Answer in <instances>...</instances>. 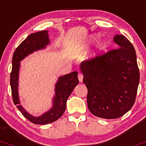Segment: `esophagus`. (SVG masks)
<instances>
[{
  "label": "esophagus",
  "mask_w": 146,
  "mask_h": 146,
  "mask_svg": "<svg viewBox=\"0 0 146 146\" xmlns=\"http://www.w3.org/2000/svg\"><path fill=\"white\" fill-rule=\"evenodd\" d=\"M83 77H84V75H83L82 73H78V78H79V80L80 82H82L83 81Z\"/></svg>",
  "instance_id": "obj_1"
}]
</instances>
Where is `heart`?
I'll return each instance as SVG.
<instances>
[{
    "label": "heart",
    "mask_w": 146,
    "mask_h": 146,
    "mask_svg": "<svg viewBox=\"0 0 146 146\" xmlns=\"http://www.w3.org/2000/svg\"><path fill=\"white\" fill-rule=\"evenodd\" d=\"M99 48H101V49H102V48H104V44H100V46H99Z\"/></svg>",
    "instance_id": "obj_1"
}]
</instances>
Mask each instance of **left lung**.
<instances>
[{
	"instance_id": "8db88e82",
	"label": "left lung",
	"mask_w": 146,
	"mask_h": 146,
	"mask_svg": "<svg viewBox=\"0 0 146 146\" xmlns=\"http://www.w3.org/2000/svg\"><path fill=\"white\" fill-rule=\"evenodd\" d=\"M114 41L117 48L102 51L81 64L88 108L94 115L106 119L122 117L132 108L139 82L133 46L123 35L115 36Z\"/></svg>"
}]
</instances>
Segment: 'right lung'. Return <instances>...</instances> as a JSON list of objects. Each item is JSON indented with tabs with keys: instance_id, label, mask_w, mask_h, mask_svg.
<instances>
[{
	"instance_id": "obj_1",
	"label": "right lung",
	"mask_w": 146,
	"mask_h": 146,
	"mask_svg": "<svg viewBox=\"0 0 146 146\" xmlns=\"http://www.w3.org/2000/svg\"><path fill=\"white\" fill-rule=\"evenodd\" d=\"M48 43V31H40L32 34L18 46L13 56L12 70L10 76L13 100L24 117L30 122L37 125L48 124L59 119L66 109V103L68 98L74 90L75 87L79 84L77 71H73L69 74L60 77L56 84L52 108L39 117L31 116L19 105L17 88L20 61L34 51L43 48Z\"/></svg>"
}]
</instances>
